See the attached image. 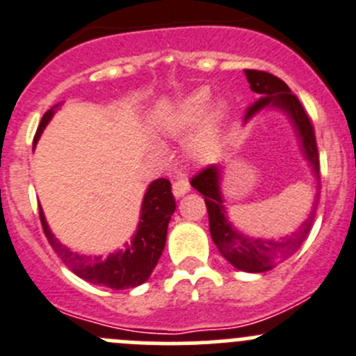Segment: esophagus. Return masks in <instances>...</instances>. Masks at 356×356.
<instances>
[{
	"label": "esophagus",
	"instance_id": "1",
	"mask_svg": "<svg viewBox=\"0 0 356 356\" xmlns=\"http://www.w3.org/2000/svg\"><path fill=\"white\" fill-rule=\"evenodd\" d=\"M172 191H174V195L177 196H184L186 193L189 191V182L188 179H175L174 184H172Z\"/></svg>",
	"mask_w": 356,
	"mask_h": 356
}]
</instances>
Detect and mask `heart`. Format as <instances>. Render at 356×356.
I'll list each match as a JSON object with an SVG mask.
<instances>
[{"label":"heart","mask_w":356,"mask_h":356,"mask_svg":"<svg viewBox=\"0 0 356 356\" xmlns=\"http://www.w3.org/2000/svg\"><path fill=\"white\" fill-rule=\"evenodd\" d=\"M212 101L213 95L207 88L193 92L191 95L182 99L168 113L163 123L165 132L175 137L191 132L193 129H196L207 118L210 108H212ZM220 115H222V111H220V108H217L213 111L212 118L207 122V125L193 137L191 144H189V149H191L193 154H196V156H207V154H210L216 149L217 139H219V136H217V122H219Z\"/></svg>","instance_id":"heart-1"}]
</instances>
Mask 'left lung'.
Listing matches in <instances>:
<instances>
[{"label":"left lung","instance_id":"left-lung-1","mask_svg":"<svg viewBox=\"0 0 356 356\" xmlns=\"http://www.w3.org/2000/svg\"><path fill=\"white\" fill-rule=\"evenodd\" d=\"M245 76L247 81L250 83L252 92L261 95L254 106H250L247 111L245 120L250 118L254 113L259 109L273 102L275 106L282 108L284 111L289 113V116L294 122L296 129H298L299 137L302 140V147H305V154L308 158L309 163L313 165L316 177H320V161H318V147H316V137H315V127H313L312 120H309L308 113L302 108L301 101L296 97L287 86V83L282 81L278 76L271 74L266 71H257V69H245ZM191 186L198 189L205 198L207 212H209V226L210 234H212L213 243L220 250V254L236 268V270L248 271V273H262V271L273 270L275 266L280 264L287 257H291L299 247H301L302 240L306 234L312 229L313 219H315L316 212V202L315 209L309 213L308 220L301 226L298 233L292 236L285 238L282 241H271V240H254L250 236H243V234L236 233L227 222L224 217V207L222 200H220L219 193V170L216 165H207L200 172H196L191 177ZM320 189V184H318ZM320 193H316L318 198Z\"/></svg>","mask_w":356,"mask_h":356}]
</instances>
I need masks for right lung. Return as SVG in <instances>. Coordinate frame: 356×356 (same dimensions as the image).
Instances as JSON below:
<instances>
[{
	"label": "right lung",
	"instance_id": "1",
	"mask_svg": "<svg viewBox=\"0 0 356 356\" xmlns=\"http://www.w3.org/2000/svg\"><path fill=\"white\" fill-rule=\"evenodd\" d=\"M58 104L51 106L41 118L40 127L34 134V144L40 139L44 125L50 122ZM175 210V200L172 195L170 181L168 179H156L151 182L144 196L143 209H140V222L136 236L130 243L125 245V250H120L108 257H88L72 252L65 245H62L51 234L43 210L40 207V220L43 226V233L58 257L74 275L94 285L123 291L144 284L154 270L165 241H167V227L170 217Z\"/></svg>",
	"mask_w": 356,
	"mask_h": 356
}]
</instances>
